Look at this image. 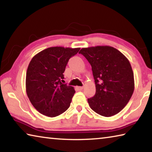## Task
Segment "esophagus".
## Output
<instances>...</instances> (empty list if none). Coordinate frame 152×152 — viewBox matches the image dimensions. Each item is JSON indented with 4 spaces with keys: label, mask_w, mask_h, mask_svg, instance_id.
I'll return each mask as SVG.
<instances>
[{
    "label": "esophagus",
    "mask_w": 152,
    "mask_h": 152,
    "mask_svg": "<svg viewBox=\"0 0 152 152\" xmlns=\"http://www.w3.org/2000/svg\"><path fill=\"white\" fill-rule=\"evenodd\" d=\"M76 88H78V89L79 90V91H82V90H83L84 87H83V86H77Z\"/></svg>",
    "instance_id": "obj_1"
}]
</instances>
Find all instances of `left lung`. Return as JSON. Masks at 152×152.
Here are the masks:
<instances>
[{
  "instance_id": "8db88e82",
  "label": "left lung",
  "mask_w": 152,
  "mask_h": 152,
  "mask_svg": "<svg viewBox=\"0 0 152 152\" xmlns=\"http://www.w3.org/2000/svg\"><path fill=\"white\" fill-rule=\"evenodd\" d=\"M91 64L96 93L88 99L98 114L111 117L128 103L134 91V76L128 59L108 45L82 48L79 51Z\"/></svg>"
}]
</instances>
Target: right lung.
<instances>
[{"mask_svg": "<svg viewBox=\"0 0 152 152\" xmlns=\"http://www.w3.org/2000/svg\"><path fill=\"white\" fill-rule=\"evenodd\" d=\"M80 49L49 48L31 60L26 74V92L33 106L42 115L54 117L70 107L75 90L61 82L69 59Z\"/></svg>", "mask_w": 152, "mask_h": 152, "instance_id": "1", "label": "right lung"}]
</instances>
